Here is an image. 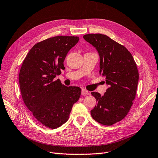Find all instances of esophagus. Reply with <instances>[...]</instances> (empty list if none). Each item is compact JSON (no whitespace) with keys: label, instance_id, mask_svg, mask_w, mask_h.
<instances>
[{"label":"esophagus","instance_id":"1","mask_svg":"<svg viewBox=\"0 0 158 158\" xmlns=\"http://www.w3.org/2000/svg\"><path fill=\"white\" fill-rule=\"evenodd\" d=\"M89 93L88 92L87 90H85L84 89H82V95H89Z\"/></svg>","mask_w":158,"mask_h":158}]
</instances>
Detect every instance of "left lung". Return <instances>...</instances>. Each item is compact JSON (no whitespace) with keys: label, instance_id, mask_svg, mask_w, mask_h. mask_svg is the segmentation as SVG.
<instances>
[{"label":"left lung","instance_id":"8db88e82","mask_svg":"<svg viewBox=\"0 0 158 158\" xmlns=\"http://www.w3.org/2000/svg\"><path fill=\"white\" fill-rule=\"evenodd\" d=\"M83 37L98 50L99 74L109 86L103 96L91 93L98 102L91 115L99 123L111 126L123 120L132 106L139 78L137 66L130 51L109 37L89 33Z\"/></svg>","mask_w":158,"mask_h":158}]
</instances>
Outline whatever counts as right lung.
Wrapping results in <instances>:
<instances>
[{"label": "right lung", "mask_w": 158, "mask_h": 158, "mask_svg": "<svg viewBox=\"0 0 158 158\" xmlns=\"http://www.w3.org/2000/svg\"><path fill=\"white\" fill-rule=\"evenodd\" d=\"M77 36H55L37 43L28 52L19 73L23 102L42 125L56 128L68 121L81 89L64 86L56 75L64 69V60L77 44Z\"/></svg>", "instance_id": "obj_1"}]
</instances>
